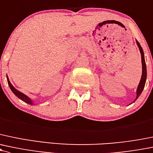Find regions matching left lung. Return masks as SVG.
<instances>
[{"instance_id":"1","label":"left lung","mask_w":153,"mask_h":153,"mask_svg":"<svg viewBox=\"0 0 153 153\" xmlns=\"http://www.w3.org/2000/svg\"><path fill=\"white\" fill-rule=\"evenodd\" d=\"M136 44H137L138 47L139 48V51H140L141 55V64H142V75H141V78L139 82V84L138 86L137 90H136V98L135 100L138 99V97L141 95V92H142L143 89H144V86H145L146 83V79H147V67H146V63H145V59H144V51H143L142 48L141 47L140 44H139V42L136 40ZM135 100L133 102H135Z\"/></svg>"}]
</instances>
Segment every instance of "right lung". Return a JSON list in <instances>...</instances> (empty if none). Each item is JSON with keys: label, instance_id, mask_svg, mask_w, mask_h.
Masks as SVG:
<instances>
[{"label": "right lung", "instance_id": "obj_1", "mask_svg": "<svg viewBox=\"0 0 153 153\" xmlns=\"http://www.w3.org/2000/svg\"><path fill=\"white\" fill-rule=\"evenodd\" d=\"M6 78H7L8 84H9V87H10V89H11V90H12V92L14 93V94H15V95L17 96V97H18L19 99L22 100V101H24V102H26V103L30 104V105H33V102H32L31 100H30V98L28 97V96H26V95H25V94H24L23 93L20 92V91H18V90H17V89H16L15 88H14V86H12V83H10V81H9V78H8V76H6Z\"/></svg>", "mask_w": 153, "mask_h": 153}]
</instances>
